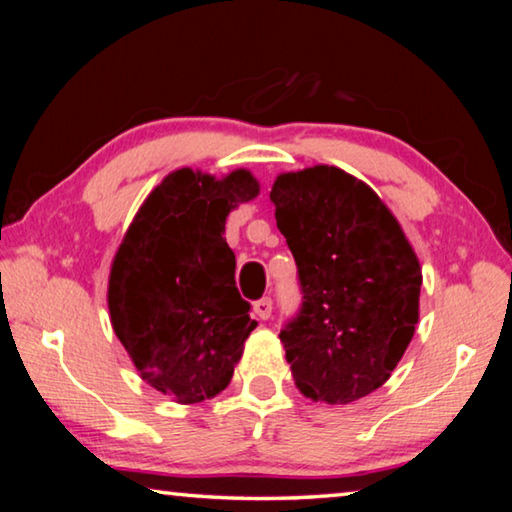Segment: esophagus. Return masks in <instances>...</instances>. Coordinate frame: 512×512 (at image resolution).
I'll list each match as a JSON object with an SVG mask.
<instances>
[{
	"instance_id": "obj_1",
	"label": "esophagus",
	"mask_w": 512,
	"mask_h": 512,
	"mask_svg": "<svg viewBox=\"0 0 512 512\" xmlns=\"http://www.w3.org/2000/svg\"><path fill=\"white\" fill-rule=\"evenodd\" d=\"M253 309H255L257 318H262V320L271 318V311H273V300H271V298H262V300H257L255 305H253Z\"/></svg>"
}]
</instances>
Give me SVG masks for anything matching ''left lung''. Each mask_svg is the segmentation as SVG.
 <instances>
[{
    "instance_id": "8db88e82",
    "label": "left lung",
    "mask_w": 512,
    "mask_h": 512,
    "mask_svg": "<svg viewBox=\"0 0 512 512\" xmlns=\"http://www.w3.org/2000/svg\"><path fill=\"white\" fill-rule=\"evenodd\" d=\"M271 201L302 291L280 332L291 375L311 400L350 404L377 391L409 348L420 262L381 198L339 167L280 173Z\"/></svg>"
}]
</instances>
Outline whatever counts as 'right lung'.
<instances>
[{
    "label": "right lung",
    "mask_w": 512,
    "mask_h": 512,
    "mask_svg": "<svg viewBox=\"0 0 512 512\" xmlns=\"http://www.w3.org/2000/svg\"><path fill=\"white\" fill-rule=\"evenodd\" d=\"M257 194L246 169L221 180L173 171L146 198L112 259V329L146 384L178 404L219 395L257 327L223 237L230 210Z\"/></svg>",
    "instance_id": "1"
}]
</instances>
